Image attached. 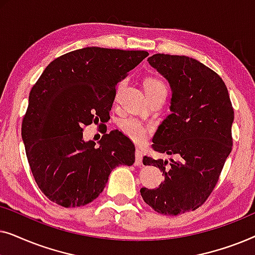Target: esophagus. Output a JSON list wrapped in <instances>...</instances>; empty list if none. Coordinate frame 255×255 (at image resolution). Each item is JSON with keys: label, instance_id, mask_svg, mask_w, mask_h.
Segmentation results:
<instances>
[{"label": "esophagus", "instance_id": "34e87169", "mask_svg": "<svg viewBox=\"0 0 255 255\" xmlns=\"http://www.w3.org/2000/svg\"><path fill=\"white\" fill-rule=\"evenodd\" d=\"M135 166H142V152L140 149L137 148L135 149V161H134Z\"/></svg>", "mask_w": 255, "mask_h": 255}]
</instances>
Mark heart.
<instances>
[{
  "instance_id": "1",
  "label": "heart",
  "mask_w": 255,
  "mask_h": 255,
  "mask_svg": "<svg viewBox=\"0 0 255 255\" xmlns=\"http://www.w3.org/2000/svg\"><path fill=\"white\" fill-rule=\"evenodd\" d=\"M123 86L124 83L122 82L121 85L118 86L117 93L123 88ZM144 86L147 96L160 92L167 93V87L165 85V82L158 78L146 79ZM118 128H120V130L123 132L127 137H128L131 140H133L135 142H141L142 140H145L149 131L148 127H146L144 123L135 120V118H125V120H122L120 123H118Z\"/></svg>"
}]
</instances>
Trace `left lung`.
<instances>
[{"label":"left lung","instance_id":"obj_1","mask_svg":"<svg viewBox=\"0 0 255 255\" xmlns=\"http://www.w3.org/2000/svg\"><path fill=\"white\" fill-rule=\"evenodd\" d=\"M169 82L170 115L159 125L152 147L179 160L144 156L165 177L155 189L141 188L145 203L166 216L196 210L207 201L232 149L235 113L217 73L186 55L153 54L147 59Z\"/></svg>","mask_w":255,"mask_h":255}]
</instances>
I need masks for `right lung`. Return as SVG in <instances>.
<instances>
[{
    "instance_id": "1",
    "label": "right lung",
    "mask_w": 255,
    "mask_h": 255,
    "mask_svg": "<svg viewBox=\"0 0 255 255\" xmlns=\"http://www.w3.org/2000/svg\"><path fill=\"white\" fill-rule=\"evenodd\" d=\"M146 51L85 47L54 59L29 95L22 138L31 172L45 196L65 208L93 202L111 170L134 162V145L117 130L95 146L83 127L109 116L117 83Z\"/></svg>"
}]
</instances>
